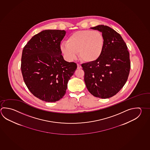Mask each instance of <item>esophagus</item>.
Masks as SVG:
<instances>
[{
    "mask_svg": "<svg viewBox=\"0 0 150 150\" xmlns=\"http://www.w3.org/2000/svg\"><path fill=\"white\" fill-rule=\"evenodd\" d=\"M77 69H81V68H82L81 65H80L79 64H77Z\"/></svg>",
    "mask_w": 150,
    "mask_h": 150,
    "instance_id": "obj_1",
    "label": "esophagus"
}]
</instances>
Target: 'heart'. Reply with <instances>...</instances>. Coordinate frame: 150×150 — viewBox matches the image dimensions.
<instances>
[{
  "label": "heart",
  "instance_id": "heart-1",
  "mask_svg": "<svg viewBox=\"0 0 150 150\" xmlns=\"http://www.w3.org/2000/svg\"><path fill=\"white\" fill-rule=\"evenodd\" d=\"M105 46V37L101 32L91 30H80L71 34L60 46L62 54L69 61L75 59L77 52L79 59L85 62H93L101 56Z\"/></svg>",
  "mask_w": 150,
  "mask_h": 150
}]
</instances>
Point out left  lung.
Returning a JSON list of instances; mask_svg holds the SVG:
<instances>
[{
  "mask_svg": "<svg viewBox=\"0 0 150 150\" xmlns=\"http://www.w3.org/2000/svg\"><path fill=\"white\" fill-rule=\"evenodd\" d=\"M91 28L102 32L105 46L99 59L82 64L85 85L93 96L107 99L116 95L127 81L130 68L129 53L122 36L112 28L103 25Z\"/></svg>",
  "mask_w": 150,
  "mask_h": 150,
  "instance_id": "obj_1",
  "label": "left lung"
}]
</instances>
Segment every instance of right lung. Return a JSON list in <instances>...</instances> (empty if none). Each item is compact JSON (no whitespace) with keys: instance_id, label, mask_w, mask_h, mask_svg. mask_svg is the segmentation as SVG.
Returning <instances> with one entry per match:
<instances>
[{"instance_id":"right-lung-1","label":"right lung","mask_w":150,"mask_h":150,"mask_svg":"<svg viewBox=\"0 0 150 150\" xmlns=\"http://www.w3.org/2000/svg\"><path fill=\"white\" fill-rule=\"evenodd\" d=\"M65 30H46L35 34L24 47L21 71L24 81L35 97L45 102H56L66 93L76 64L65 61L60 42Z\"/></svg>"}]
</instances>
